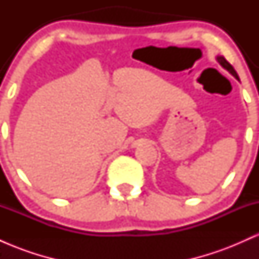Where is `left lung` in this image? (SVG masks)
Returning a JSON list of instances; mask_svg holds the SVG:
<instances>
[{
	"instance_id": "1",
	"label": "left lung",
	"mask_w": 259,
	"mask_h": 259,
	"mask_svg": "<svg viewBox=\"0 0 259 259\" xmlns=\"http://www.w3.org/2000/svg\"><path fill=\"white\" fill-rule=\"evenodd\" d=\"M217 61L219 62V64H221L222 67L224 68V69H227L228 72L231 74V75H234L235 78H236L237 80H239V76H237V73L235 72V69L233 68V65H231L230 63H229V62H228L227 59H225L224 57H223V56H218V57H217Z\"/></svg>"
}]
</instances>
